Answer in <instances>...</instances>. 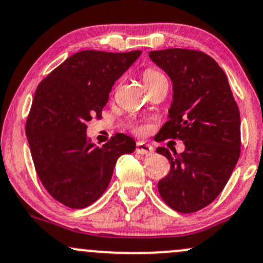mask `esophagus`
<instances>
[{"label": "esophagus", "instance_id": "34e87169", "mask_svg": "<svg viewBox=\"0 0 263 263\" xmlns=\"http://www.w3.org/2000/svg\"><path fill=\"white\" fill-rule=\"evenodd\" d=\"M136 153L141 155H150L154 153V147L151 145H147L145 142H137L136 143Z\"/></svg>", "mask_w": 263, "mask_h": 263}]
</instances>
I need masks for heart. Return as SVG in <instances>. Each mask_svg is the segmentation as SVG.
I'll return each mask as SVG.
<instances>
[{
  "mask_svg": "<svg viewBox=\"0 0 263 263\" xmlns=\"http://www.w3.org/2000/svg\"><path fill=\"white\" fill-rule=\"evenodd\" d=\"M162 79H166L164 77V74L155 70V69L150 68V69H146V70L143 71V82H145V84H151V83L162 81Z\"/></svg>",
  "mask_w": 263,
  "mask_h": 263,
  "instance_id": "obj_1",
  "label": "heart"
}]
</instances>
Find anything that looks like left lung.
I'll use <instances>...</instances> for the list:
<instances>
[{
  "instance_id": "left-lung-1",
  "label": "left lung",
  "mask_w": 263,
  "mask_h": 263,
  "mask_svg": "<svg viewBox=\"0 0 263 263\" xmlns=\"http://www.w3.org/2000/svg\"><path fill=\"white\" fill-rule=\"evenodd\" d=\"M148 57L173 83L168 120L159 136L185 145L181 154L156 148L170 162V171L157 184L159 193L174 211L198 212L220 194L239 159L238 106L226 73L209 55L166 49Z\"/></svg>"
}]
</instances>
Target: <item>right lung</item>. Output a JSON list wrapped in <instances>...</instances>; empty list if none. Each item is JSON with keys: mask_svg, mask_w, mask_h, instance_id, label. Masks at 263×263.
I'll list each match as a JSON object with an SVG mask.
<instances>
[{"mask_svg": "<svg viewBox=\"0 0 263 263\" xmlns=\"http://www.w3.org/2000/svg\"><path fill=\"white\" fill-rule=\"evenodd\" d=\"M140 50H84L71 55L41 81L26 121V136L39 179L69 208L90 205L106 192L116 161L134 153L132 137L116 134L98 147L87 139V123L101 118L115 82Z\"/></svg>", "mask_w": 263, "mask_h": 263, "instance_id": "1", "label": "right lung"}]
</instances>
